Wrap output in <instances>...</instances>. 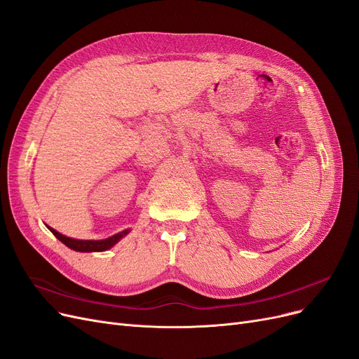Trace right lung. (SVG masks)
I'll return each instance as SVG.
<instances>
[{"mask_svg":"<svg viewBox=\"0 0 359 359\" xmlns=\"http://www.w3.org/2000/svg\"><path fill=\"white\" fill-rule=\"evenodd\" d=\"M48 230H50L62 243L67 245L68 248H71L74 251H80V252H93V251L97 252V251L109 250L111 246H114L123 236H125V234L129 233V230H123V231L114 234V236H111L104 241H79V239L67 238V236H64V234H60L59 231L53 230L52 227H48Z\"/></svg>","mask_w":359,"mask_h":359,"instance_id":"add662e5","label":"right lung"}]
</instances>
